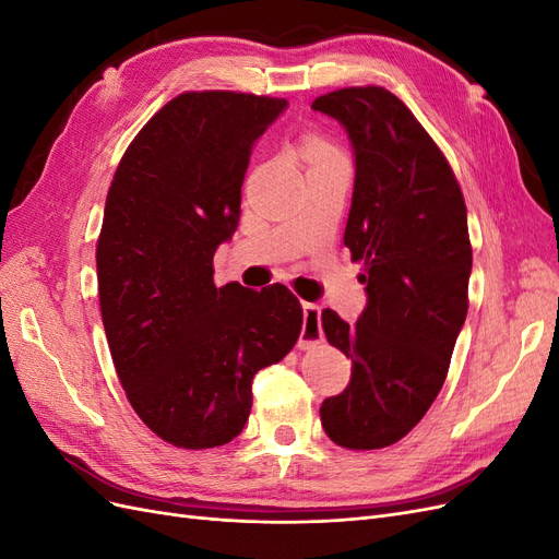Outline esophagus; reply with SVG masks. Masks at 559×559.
<instances>
[{
    "mask_svg": "<svg viewBox=\"0 0 559 559\" xmlns=\"http://www.w3.org/2000/svg\"><path fill=\"white\" fill-rule=\"evenodd\" d=\"M324 341V329H321V310L314 302H302V331L298 347L308 349Z\"/></svg>",
    "mask_w": 559,
    "mask_h": 559,
    "instance_id": "esophagus-1",
    "label": "esophagus"
}]
</instances>
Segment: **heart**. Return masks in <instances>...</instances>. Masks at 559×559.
<instances>
[{"instance_id":"b5f03b06","label":"heart","mask_w":559,"mask_h":559,"mask_svg":"<svg viewBox=\"0 0 559 559\" xmlns=\"http://www.w3.org/2000/svg\"><path fill=\"white\" fill-rule=\"evenodd\" d=\"M306 156L314 163V160H324V158H335L337 151L329 142L319 140V138H312L306 144Z\"/></svg>"}]
</instances>
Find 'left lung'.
<instances>
[{
    "label": "left lung",
    "instance_id": "1",
    "mask_svg": "<svg viewBox=\"0 0 559 559\" xmlns=\"http://www.w3.org/2000/svg\"><path fill=\"white\" fill-rule=\"evenodd\" d=\"M347 130L354 193L345 228L364 261L368 302L357 324L321 312L326 341L352 359L343 394L321 403V427L347 450L394 445L445 382L468 310L466 205L443 151L401 99L380 86L317 97Z\"/></svg>",
    "mask_w": 559,
    "mask_h": 559
}]
</instances>
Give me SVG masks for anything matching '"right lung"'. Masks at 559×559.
Here are the masks:
<instances>
[{
  "instance_id": "add662e5",
  "label": "right lung",
  "mask_w": 559,
  "mask_h": 559,
  "mask_svg": "<svg viewBox=\"0 0 559 559\" xmlns=\"http://www.w3.org/2000/svg\"><path fill=\"white\" fill-rule=\"evenodd\" d=\"M286 99L202 91L170 99L116 167L97 240V294L126 396L165 443H230L251 380L298 341L302 308L282 284H214V251L240 222L251 146Z\"/></svg>"
}]
</instances>
